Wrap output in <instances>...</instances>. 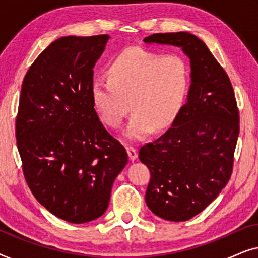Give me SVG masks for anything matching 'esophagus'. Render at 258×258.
Returning a JSON list of instances; mask_svg holds the SVG:
<instances>
[{
    "label": "esophagus",
    "instance_id": "1",
    "mask_svg": "<svg viewBox=\"0 0 258 258\" xmlns=\"http://www.w3.org/2000/svg\"><path fill=\"white\" fill-rule=\"evenodd\" d=\"M126 153H128V156H129L130 161H135L137 158V151H136L135 148L128 147V148H126Z\"/></svg>",
    "mask_w": 258,
    "mask_h": 258
}]
</instances>
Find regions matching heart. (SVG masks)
<instances>
[{
    "label": "heart",
    "instance_id": "b5f03b06",
    "mask_svg": "<svg viewBox=\"0 0 258 258\" xmlns=\"http://www.w3.org/2000/svg\"><path fill=\"white\" fill-rule=\"evenodd\" d=\"M189 86V68L181 56H161L130 47L110 62L108 77L98 76L93 81L90 94L102 122L110 128L122 125L132 104L135 112L123 136L136 142L146 140L155 128L163 130L174 123L184 105Z\"/></svg>",
    "mask_w": 258,
    "mask_h": 258
}]
</instances>
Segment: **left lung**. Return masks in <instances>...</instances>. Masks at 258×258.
<instances>
[{"label": "left lung", "instance_id": "8db88e82", "mask_svg": "<svg viewBox=\"0 0 258 258\" xmlns=\"http://www.w3.org/2000/svg\"><path fill=\"white\" fill-rule=\"evenodd\" d=\"M148 44L175 45L190 59V88L171 128L140 149L149 168L146 202L156 216L188 221L227 185L234 164L239 116L231 82L206 43L195 35L153 34Z\"/></svg>", "mask_w": 258, "mask_h": 258}]
</instances>
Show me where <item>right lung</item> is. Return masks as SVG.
<instances>
[{"label":"right lung","mask_w":258,"mask_h":258,"mask_svg":"<svg viewBox=\"0 0 258 258\" xmlns=\"http://www.w3.org/2000/svg\"><path fill=\"white\" fill-rule=\"evenodd\" d=\"M110 36L52 42L26 74L16 118L23 174L38 202L69 223L101 217L128 162L91 101L95 63Z\"/></svg>","instance_id":"obj_1"}]
</instances>
